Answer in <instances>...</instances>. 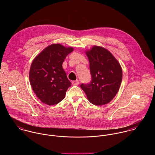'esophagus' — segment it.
I'll return each mask as SVG.
<instances>
[{"label":"esophagus","mask_w":155,"mask_h":155,"mask_svg":"<svg viewBox=\"0 0 155 155\" xmlns=\"http://www.w3.org/2000/svg\"><path fill=\"white\" fill-rule=\"evenodd\" d=\"M79 81L78 80L72 81V85H79Z\"/></svg>","instance_id":"obj_1"}]
</instances>
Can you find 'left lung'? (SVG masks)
<instances>
[{
    "instance_id": "8db88e82",
    "label": "left lung",
    "mask_w": 155,
    "mask_h": 155,
    "mask_svg": "<svg viewBox=\"0 0 155 155\" xmlns=\"http://www.w3.org/2000/svg\"><path fill=\"white\" fill-rule=\"evenodd\" d=\"M91 81L81 84L89 101L95 106L110 102L117 93L122 80V70L118 61L103 47L94 46L87 51Z\"/></svg>"
}]
</instances>
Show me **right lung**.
I'll use <instances>...</instances> for the list:
<instances>
[{
	"mask_svg": "<svg viewBox=\"0 0 155 155\" xmlns=\"http://www.w3.org/2000/svg\"><path fill=\"white\" fill-rule=\"evenodd\" d=\"M73 51L72 47L52 44L33 60L29 72L30 82L36 96L45 104L54 105L64 98L71 84L62 65Z\"/></svg>",
	"mask_w": 155,
	"mask_h": 155,
	"instance_id": "add662e5",
	"label": "right lung"
}]
</instances>
